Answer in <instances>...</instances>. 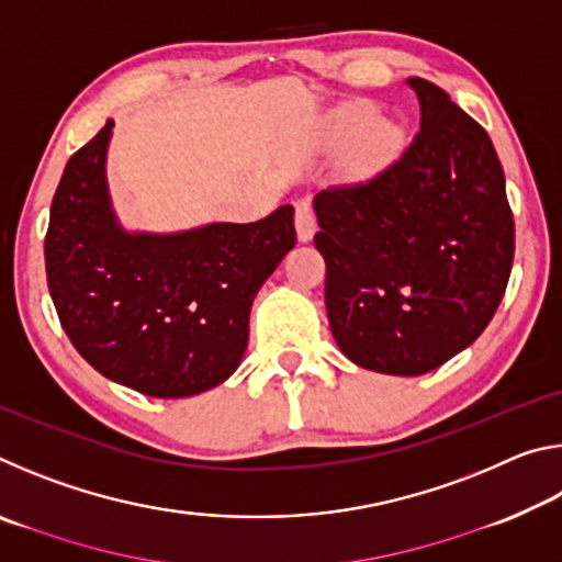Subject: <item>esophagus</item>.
Here are the masks:
<instances>
[{
    "instance_id": "34e87169",
    "label": "esophagus",
    "mask_w": 562,
    "mask_h": 562,
    "mask_svg": "<svg viewBox=\"0 0 562 562\" xmlns=\"http://www.w3.org/2000/svg\"><path fill=\"white\" fill-rule=\"evenodd\" d=\"M294 225H297V237L302 243L312 240V235L317 231V217H315V205L307 198H302L294 205Z\"/></svg>"
}]
</instances>
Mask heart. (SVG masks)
<instances>
[{
    "instance_id": "obj_1",
    "label": "heart",
    "mask_w": 562,
    "mask_h": 562,
    "mask_svg": "<svg viewBox=\"0 0 562 562\" xmlns=\"http://www.w3.org/2000/svg\"><path fill=\"white\" fill-rule=\"evenodd\" d=\"M376 111L369 106V103H349V106L339 109L335 116V128L341 133V136H361V148H364L367 158H382L386 154H392L396 140H398V131L392 126V123L376 121Z\"/></svg>"
}]
</instances>
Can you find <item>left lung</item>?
<instances>
[{
  "label": "left lung",
  "mask_w": 562,
  "mask_h": 562,
  "mask_svg": "<svg viewBox=\"0 0 562 562\" xmlns=\"http://www.w3.org/2000/svg\"><path fill=\"white\" fill-rule=\"evenodd\" d=\"M422 128L404 154L315 198L331 335L355 364L418 376L473 345L496 315L516 250L486 128L408 79Z\"/></svg>",
  "instance_id": "left-lung-1"
}]
</instances>
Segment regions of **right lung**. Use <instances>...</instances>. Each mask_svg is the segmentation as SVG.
I'll return each instance as SVG.
<instances>
[{"label": "right lung", "instance_id": "obj_1", "mask_svg": "<svg viewBox=\"0 0 562 562\" xmlns=\"http://www.w3.org/2000/svg\"><path fill=\"white\" fill-rule=\"evenodd\" d=\"M111 126L69 158L54 193L44 260L56 315L113 382L158 398L201 394L240 364L255 294L297 243L294 211L178 235L123 233L103 176Z\"/></svg>", "mask_w": 562, "mask_h": 562}]
</instances>
